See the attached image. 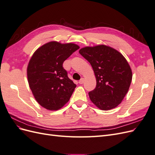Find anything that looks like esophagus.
I'll return each instance as SVG.
<instances>
[{"label":"esophagus","mask_w":155,"mask_h":155,"mask_svg":"<svg viewBox=\"0 0 155 155\" xmlns=\"http://www.w3.org/2000/svg\"><path fill=\"white\" fill-rule=\"evenodd\" d=\"M83 82H84V79H83V78H81V79H80V80L79 81V84H83Z\"/></svg>","instance_id":"obj_1"}]
</instances>
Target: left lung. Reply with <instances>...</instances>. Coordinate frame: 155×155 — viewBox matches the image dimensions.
<instances>
[{
  "mask_svg": "<svg viewBox=\"0 0 155 155\" xmlns=\"http://www.w3.org/2000/svg\"><path fill=\"white\" fill-rule=\"evenodd\" d=\"M91 63L96 79L94 90L88 92L98 109H114L127 93L133 74L127 61L120 51L104 45L86 46L79 51Z\"/></svg>",
  "mask_w": 155,
  "mask_h": 155,
  "instance_id": "1",
  "label": "left lung"
}]
</instances>
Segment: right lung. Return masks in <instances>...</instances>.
I'll use <instances>...</instances> for the list:
<instances>
[{"label":"right lung","instance_id":"obj_1","mask_svg":"<svg viewBox=\"0 0 155 155\" xmlns=\"http://www.w3.org/2000/svg\"><path fill=\"white\" fill-rule=\"evenodd\" d=\"M79 48L74 43L50 41L32 55L27 67L28 81L35 100L46 109L59 110L69 101L76 85L63 64Z\"/></svg>","mask_w":155,"mask_h":155}]
</instances>
